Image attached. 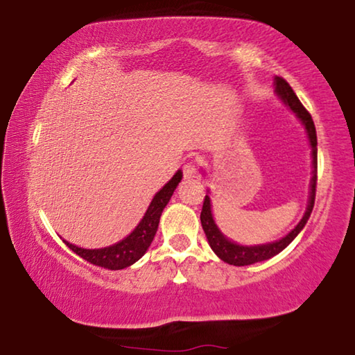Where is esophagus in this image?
Instances as JSON below:
<instances>
[{
  "mask_svg": "<svg viewBox=\"0 0 355 355\" xmlns=\"http://www.w3.org/2000/svg\"><path fill=\"white\" fill-rule=\"evenodd\" d=\"M183 175L184 178H194L198 175V168L194 166V162H187L183 166Z\"/></svg>",
  "mask_w": 355,
  "mask_h": 355,
  "instance_id": "34e87169",
  "label": "esophagus"
}]
</instances>
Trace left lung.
<instances>
[{
	"label": "left lung",
	"mask_w": 355,
	"mask_h": 355,
	"mask_svg": "<svg viewBox=\"0 0 355 355\" xmlns=\"http://www.w3.org/2000/svg\"><path fill=\"white\" fill-rule=\"evenodd\" d=\"M275 92L279 98L283 99L284 104L291 109V111L296 114V117L302 122V125L306 127L309 143H311L312 148V166H313V175L311 180V196H309L307 209L301 222L294 227L291 232H289L286 236L278 239V241L267 243V244H257V246H241V244H236L230 241L227 236H223V233L218 230L212 217V207H211V198H204L202 211H201V225L204 233H206L209 246L212 248V251L217 254L218 257L222 259L223 262L230 263V266H251V263L267 261L273 256H277L278 252H282L284 248L288 246L289 243L293 241L294 238L297 236L299 232L306 227V223L311 217L313 204H315V188H317V132L315 125H313V121L311 114L306 107L302 106V103L299 101L296 93L293 92V88L289 87V83L283 77H275Z\"/></svg>",
	"instance_id": "obj_1"
}]
</instances>
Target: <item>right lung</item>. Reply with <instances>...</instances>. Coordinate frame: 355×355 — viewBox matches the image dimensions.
Segmentation results:
<instances>
[{
  "instance_id": "1",
  "label": "right lung",
  "mask_w": 355,
  "mask_h": 355,
  "mask_svg": "<svg viewBox=\"0 0 355 355\" xmlns=\"http://www.w3.org/2000/svg\"><path fill=\"white\" fill-rule=\"evenodd\" d=\"M183 173L178 171L173 175L168 183L162 187L156 193V196L153 198L151 204H149L146 214L141 218V222L138 223L137 228L128 234L127 238H123L122 241H119L112 246L101 248V249H83L78 248L76 244H71L66 239H62L73 252L80 256L85 261L93 263V266L104 267L107 270H122L139 261L144 256V252L148 251V248L151 246L154 234L157 232L159 220H161V214L164 207L167 206V202L171 201L173 191L178 187L180 180H182Z\"/></svg>"
}]
</instances>
